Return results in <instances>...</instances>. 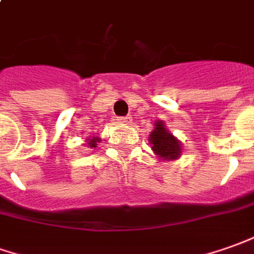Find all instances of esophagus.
I'll list each match as a JSON object with an SVG mask.
<instances>
[{
    "mask_svg": "<svg viewBox=\"0 0 254 254\" xmlns=\"http://www.w3.org/2000/svg\"><path fill=\"white\" fill-rule=\"evenodd\" d=\"M131 122H132V119H131L130 116L122 117V119H120V123H123V124H131Z\"/></svg>",
    "mask_w": 254,
    "mask_h": 254,
    "instance_id": "obj_1",
    "label": "esophagus"
}]
</instances>
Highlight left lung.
I'll list each match as a JSON object with an SVG mask.
<instances>
[{
  "instance_id": "8db88e82",
  "label": "left lung",
  "mask_w": 254,
  "mask_h": 254,
  "mask_svg": "<svg viewBox=\"0 0 254 254\" xmlns=\"http://www.w3.org/2000/svg\"><path fill=\"white\" fill-rule=\"evenodd\" d=\"M153 126L155 128L148 138L153 153L160 160H167V162H173V160H177L178 157H181L183 144L180 139H177V137L173 135V132L167 130L164 122L156 120Z\"/></svg>"
}]
</instances>
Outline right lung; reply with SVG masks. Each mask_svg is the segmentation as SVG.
Returning <instances> with one entry per match:
<instances>
[{
    "label": "right lung",
    "mask_w": 254,
    "mask_h": 254,
    "mask_svg": "<svg viewBox=\"0 0 254 254\" xmlns=\"http://www.w3.org/2000/svg\"><path fill=\"white\" fill-rule=\"evenodd\" d=\"M98 142H101V138L99 137H88L85 139V144H83L84 146H87V148H97Z\"/></svg>",
    "instance_id": "add662e5"
}]
</instances>
